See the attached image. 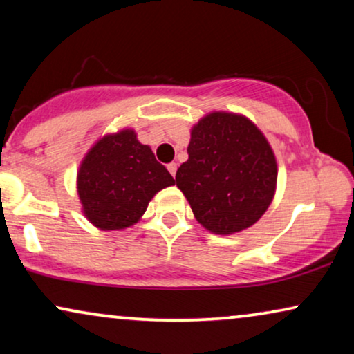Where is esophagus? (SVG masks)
Instances as JSON below:
<instances>
[{"label": "esophagus", "mask_w": 354, "mask_h": 354, "mask_svg": "<svg viewBox=\"0 0 354 354\" xmlns=\"http://www.w3.org/2000/svg\"><path fill=\"white\" fill-rule=\"evenodd\" d=\"M167 169H169V172L172 174V177H176V172H177V162H171V164H167Z\"/></svg>", "instance_id": "obj_1"}]
</instances>
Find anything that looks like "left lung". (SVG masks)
<instances>
[{"instance_id": "left-lung-1", "label": "left lung", "mask_w": 354, "mask_h": 354, "mask_svg": "<svg viewBox=\"0 0 354 354\" xmlns=\"http://www.w3.org/2000/svg\"><path fill=\"white\" fill-rule=\"evenodd\" d=\"M187 151L176 182L206 230L236 234L268 211L277 185V161L268 138L248 118L209 113L193 125Z\"/></svg>"}]
</instances>
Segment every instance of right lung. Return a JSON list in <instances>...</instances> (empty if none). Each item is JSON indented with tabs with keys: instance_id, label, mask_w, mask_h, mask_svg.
Segmentation results:
<instances>
[{
	"instance_id": "right-lung-1",
	"label": "right lung",
	"mask_w": 354,
	"mask_h": 354,
	"mask_svg": "<svg viewBox=\"0 0 354 354\" xmlns=\"http://www.w3.org/2000/svg\"><path fill=\"white\" fill-rule=\"evenodd\" d=\"M174 183L151 148L138 142L133 129L100 138L77 172L82 211L101 230H122L137 224L151 198Z\"/></svg>"
}]
</instances>
